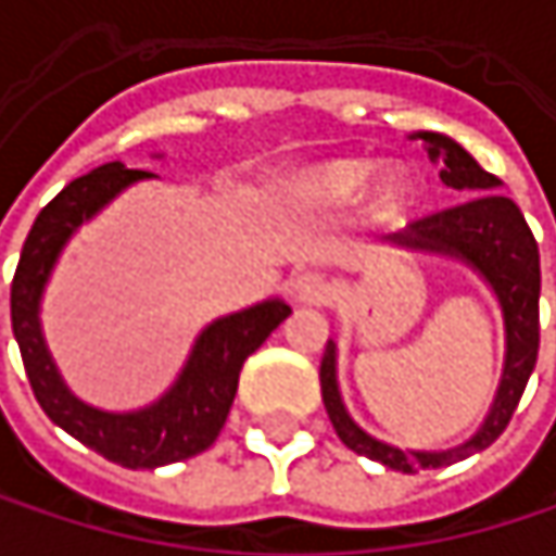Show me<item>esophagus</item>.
Wrapping results in <instances>:
<instances>
[{
  "instance_id": "1",
  "label": "esophagus",
  "mask_w": 556,
  "mask_h": 556,
  "mask_svg": "<svg viewBox=\"0 0 556 556\" xmlns=\"http://www.w3.org/2000/svg\"><path fill=\"white\" fill-rule=\"evenodd\" d=\"M292 292H295V299L305 302V305H321V302L328 299L331 286H328V277H325V274L305 270V274H299V277L292 279Z\"/></svg>"
}]
</instances>
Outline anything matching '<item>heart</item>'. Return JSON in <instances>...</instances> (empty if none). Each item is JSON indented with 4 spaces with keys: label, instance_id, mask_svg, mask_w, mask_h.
Segmentation results:
<instances>
[{
    "label": "heart",
    "instance_id": "b5f03b06",
    "mask_svg": "<svg viewBox=\"0 0 556 556\" xmlns=\"http://www.w3.org/2000/svg\"><path fill=\"white\" fill-rule=\"evenodd\" d=\"M370 179V167L367 164H357V161H344V164H328V167L312 169L305 173L299 182H295V195L312 202V205H344V202H354L361 199L364 186ZM405 195H408V186L402 176L389 173L387 179L377 186V195H374V208L380 215H395L402 205H405Z\"/></svg>",
    "mask_w": 556,
    "mask_h": 556
}]
</instances>
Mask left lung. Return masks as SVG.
Returning a JSON list of instances; mask_svg holds the SVG:
<instances>
[{
	"mask_svg": "<svg viewBox=\"0 0 556 556\" xmlns=\"http://www.w3.org/2000/svg\"><path fill=\"white\" fill-rule=\"evenodd\" d=\"M428 141L431 161H444L441 179L454 189H477V195L421 215L408 225V231L392 235V244L402 248H421V251H438V254H454L464 257L470 267H477L486 282L496 289L505 315V370H502L500 392L493 402L490 418L483 428L460 447L454 451H399L383 441L370 438L361 431L351 415L344 412V402L338 395V380H334V344L328 341L325 357H321V399L328 408V418L338 431V438L354 451L370 460H380L389 470L415 473L418 467H447L457 464L483 447H490L505 425L511 421V412L518 408V399L528 387V377L538 361V344H541V321H538V295H541V257H538V241L518 212L511 199L496 192L500 179L493 173L480 167L457 141L425 131L418 135Z\"/></svg>",
	"mask_w": 556,
	"mask_h": 556,
	"instance_id": "1",
	"label": "left lung"
}]
</instances>
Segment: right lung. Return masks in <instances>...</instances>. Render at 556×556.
I'll return each mask as SVG.
<instances>
[{
    "instance_id": "obj_1",
    "label": "right lung",
    "mask_w": 556,
    "mask_h": 556,
    "mask_svg": "<svg viewBox=\"0 0 556 556\" xmlns=\"http://www.w3.org/2000/svg\"><path fill=\"white\" fill-rule=\"evenodd\" d=\"M144 176L151 173L128 169L115 161L63 186L38 212L12 277V331L22 351L28 383L35 389V399L66 434H73L105 460L131 470H154L212 447L231 412L244 361L292 312L286 302L274 299L208 325L199 334L192 357L182 377L176 380V387L144 412L112 415L83 405L76 395H70L41 338V325H38L41 289L51 277L63 241L76 231V225L96 215L128 182Z\"/></svg>"
}]
</instances>
